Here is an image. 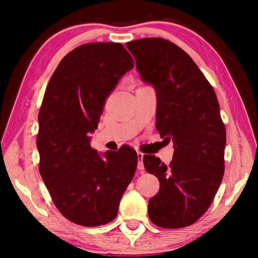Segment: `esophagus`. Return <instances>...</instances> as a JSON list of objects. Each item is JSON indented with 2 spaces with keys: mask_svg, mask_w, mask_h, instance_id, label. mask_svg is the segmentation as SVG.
I'll use <instances>...</instances> for the list:
<instances>
[{
  "mask_svg": "<svg viewBox=\"0 0 258 258\" xmlns=\"http://www.w3.org/2000/svg\"><path fill=\"white\" fill-rule=\"evenodd\" d=\"M138 168L140 171L145 169V165H143V154L142 152H138Z\"/></svg>",
  "mask_w": 258,
  "mask_h": 258,
  "instance_id": "esophagus-1",
  "label": "esophagus"
}]
</instances>
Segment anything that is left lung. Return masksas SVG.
Listing matches in <instances>:
<instances>
[{
  "label": "left lung",
  "instance_id": "8db88e82",
  "mask_svg": "<svg viewBox=\"0 0 258 258\" xmlns=\"http://www.w3.org/2000/svg\"><path fill=\"white\" fill-rule=\"evenodd\" d=\"M126 46L141 80L156 90V128L174 147L168 166L143 156L147 172L160 183L148 214L160 228H184L204 215L223 178L226 134L220 104L195 61L174 43L150 37Z\"/></svg>",
  "mask_w": 258,
  "mask_h": 258
}]
</instances>
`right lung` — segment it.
Returning <instances> with one entry per match:
<instances>
[{"label":"right lung","instance_id":"right-lung-1","mask_svg":"<svg viewBox=\"0 0 258 258\" xmlns=\"http://www.w3.org/2000/svg\"><path fill=\"white\" fill-rule=\"evenodd\" d=\"M133 67L120 43H89L60 61L46 86L36 140L40 173L59 212L78 225L111 222L137 169L132 148L99 154L90 137L106 98Z\"/></svg>","mask_w":258,"mask_h":258}]
</instances>
